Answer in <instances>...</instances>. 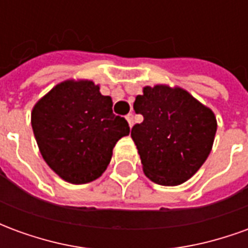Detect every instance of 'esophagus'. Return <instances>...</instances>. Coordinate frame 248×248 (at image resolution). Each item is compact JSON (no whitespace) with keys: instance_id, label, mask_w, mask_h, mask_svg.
Wrapping results in <instances>:
<instances>
[{"instance_id":"obj_1","label":"esophagus","mask_w":248,"mask_h":248,"mask_svg":"<svg viewBox=\"0 0 248 248\" xmlns=\"http://www.w3.org/2000/svg\"><path fill=\"white\" fill-rule=\"evenodd\" d=\"M126 121L129 122L130 127H133V124H134V115H133L131 113L127 114V115H126Z\"/></svg>"}]
</instances>
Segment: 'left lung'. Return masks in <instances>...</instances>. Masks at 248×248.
<instances>
[{
    "mask_svg": "<svg viewBox=\"0 0 248 248\" xmlns=\"http://www.w3.org/2000/svg\"><path fill=\"white\" fill-rule=\"evenodd\" d=\"M137 95L143 122L131 129L145 175L162 186L182 185L201 169L213 149L217 118L210 108L179 86L158 83Z\"/></svg>",
    "mask_w": 248,
    "mask_h": 248,
    "instance_id": "left-lung-1",
    "label": "left lung"
}]
</instances>
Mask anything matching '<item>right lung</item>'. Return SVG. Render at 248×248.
<instances>
[{"label": "right lung", "instance_id": "add662e5", "mask_svg": "<svg viewBox=\"0 0 248 248\" xmlns=\"http://www.w3.org/2000/svg\"><path fill=\"white\" fill-rule=\"evenodd\" d=\"M31 127L44 161L73 185L95 181L108 169L115 143L129 135L126 119L113 114V99L90 79H66L40 98Z\"/></svg>", "mask_w": 248, "mask_h": 248}]
</instances>
